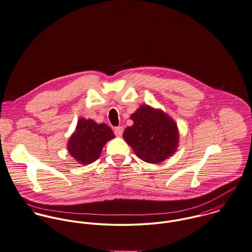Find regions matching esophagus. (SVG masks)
<instances>
[{"instance_id":"1","label":"esophagus","mask_w":252,"mask_h":252,"mask_svg":"<svg viewBox=\"0 0 252 252\" xmlns=\"http://www.w3.org/2000/svg\"><path fill=\"white\" fill-rule=\"evenodd\" d=\"M123 131H124L123 126H117V127H115V129H114V132H115V134H116L117 136H122Z\"/></svg>"}]
</instances>
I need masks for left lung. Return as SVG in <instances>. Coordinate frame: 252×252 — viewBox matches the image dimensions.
Masks as SVG:
<instances>
[{
	"mask_svg": "<svg viewBox=\"0 0 252 252\" xmlns=\"http://www.w3.org/2000/svg\"><path fill=\"white\" fill-rule=\"evenodd\" d=\"M130 118L133 125L125 129L123 137L142 160L159 163L175 153L178 127L165 113L142 105Z\"/></svg>",
	"mask_w": 252,
	"mask_h": 252,
	"instance_id": "left-lung-1",
	"label": "left lung"
}]
</instances>
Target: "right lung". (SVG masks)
I'll use <instances>...</instances> for the list:
<instances>
[{"label": "right lung", "mask_w": 252, "mask_h": 252, "mask_svg": "<svg viewBox=\"0 0 252 252\" xmlns=\"http://www.w3.org/2000/svg\"><path fill=\"white\" fill-rule=\"evenodd\" d=\"M113 138L112 129L107 125L80 119L67 143V150L76 161L89 164L99 158L104 144Z\"/></svg>", "instance_id": "right-lung-1"}]
</instances>
